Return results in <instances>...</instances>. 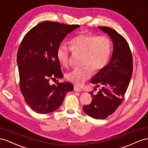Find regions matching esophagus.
Wrapping results in <instances>:
<instances>
[{
	"label": "esophagus",
	"mask_w": 148,
	"mask_h": 148,
	"mask_svg": "<svg viewBox=\"0 0 148 148\" xmlns=\"http://www.w3.org/2000/svg\"><path fill=\"white\" fill-rule=\"evenodd\" d=\"M74 91H75V92H81V91H82V90L81 89V88L77 87V86H74Z\"/></svg>",
	"instance_id": "esophagus-1"
}]
</instances>
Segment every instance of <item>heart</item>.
<instances>
[{
	"label": "heart",
	"instance_id": "obj_1",
	"mask_svg": "<svg viewBox=\"0 0 148 148\" xmlns=\"http://www.w3.org/2000/svg\"><path fill=\"white\" fill-rule=\"evenodd\" d=\"M73 53L82 54V68H75L67 74V79L75 85L81 86L92 75V71L97 73L107 65L112 50L111 41L105 36H97L90 33H81L70 41ZM56 56L61 64H69L70 51L64 44L58 46Z\"/></svg>",
	"mask_w": 148,
	"mask_h": 148
}]
</instances>
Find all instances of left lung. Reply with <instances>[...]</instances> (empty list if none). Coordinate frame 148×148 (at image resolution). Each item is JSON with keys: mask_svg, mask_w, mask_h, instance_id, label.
Masks as SVG:
<instances>
[{"mask_svg": "<svg viewBox=\"0 0 148 148\" xmlns=\"http://www.w3.org/2000/svg\"><path fill=\"white\" fill-rule=\"evenodd\" d=\"M99 28L110 37L113 45L112 56L104 68L92 78L90 82L100 89L96 94L89 92L92 102L82 109L93 119H105L123 102L132 75L133 58L129 45L123 36L110 27Z\"/></svg>", "mask_w": 148, "mask_h": 148, "instance_id": "1", "label": "left lung"}]
</instances>
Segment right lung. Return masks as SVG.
I'll use <instances>...</instances> for the list:
<instances>
[{"label": "right lung", "instance_id": "1", "mask_svg": "<svg viewBox=\"0 0 148 148\" xmlns=\"http://www.w3.org/2000/svg\"><path fill=\"white\" fill-rule=\"evenodd\" d=\"M79 27L46 21L32 28L21 42L16 59L20 91L25 102L37 113L55 111L67 93L74 89L69 82L56 81L51 85L49 81L63 77L57 48L67 34Z\"/></svg>", "mask_w": 148, "mask_h": 148}]
</instances>
